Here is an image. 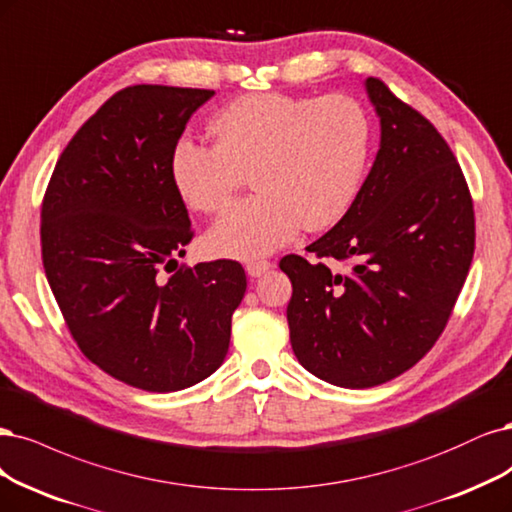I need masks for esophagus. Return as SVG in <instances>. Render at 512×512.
<instances>
[{"label": "esophagus", "mask_w": 512, "mask_h": 512, "mask_svg": "<svg viewBox=\"0 0 512 512\" xmlns=\"http://www.w3.org/2000/svg\"><path fill=\"white\" fill-rule=\"evenodd\" d=\"M273 269V262L269 260H252L245 264V271H248L250 277H260L264 273H269Z\"/></svg>", "instance_id": "obj_1"}]
</instances>
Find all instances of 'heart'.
Returning a JSON list of instances; mask_svg holds the SVG:
<instances>
[{
	"label": "heart",
	"mask_w": 512,
	"mask_h": 512,
	"mask_svg": "<svg viewBox=\"0 0 512 512\" xmlns=\"http://www.w3.org/2000/svg\"><path fill=\"white\" fill-rule=\"evenodd\" d=\"M214 146L184 137L169 173L182 201L220 211L250 173L256 195L237 201L207 233V250L252 260L273 254L305 226L324 231L354 205L364 180L370 125L345 95L258 93L231 101L209 122Z\"/></svg>",
	"instance_id": "b5f03b06"
}]
</instances>
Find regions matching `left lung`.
<instances>
[{
	"label": "left lung",
	"mask_w": 512,
	"mask_h": 512,
	"mask_svg": "<svg viewBox=\"0 0 512 512\" xmlns=\"http://www.w3.org/2000/svg\"><path fill=\"white\" fill-rule=\"evenodd\" d=\"M379 116L375 163L354 205L303 256L281 258L292 281L294 356L349 390L390 381L443 332L474 254L472 199L451 148L428 118L366 78ZM324 259L349 261L347 272Z\"/></svg>",
	"instance_id": "left-lung-1"
}]
</instances>
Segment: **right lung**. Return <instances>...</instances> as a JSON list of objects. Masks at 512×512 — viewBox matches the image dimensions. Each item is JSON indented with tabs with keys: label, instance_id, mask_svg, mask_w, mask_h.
Returning a JSON list of instances; mask_svg holds the SVG:
<instances>
[{
	"label": "right lung",
	"instance_id": "right-lung-1",
	"mask_svg": "<svg viewBox=\"0 0 512 512\" xmlns=\"http://www.w3.org/2000/svg\"><path fill=\"white\" fill-rule=\"evenodd\" d=\"M211 97L122 88L67 144L42 203L44 271L69 332L88 360L146 392L186 390L216 373L248 288L235 260L192 269L175 260L192 228L169 158Z\"/></svg>",
	"mask_w": 512,
	"mask_h": 512
}]
</instances>
